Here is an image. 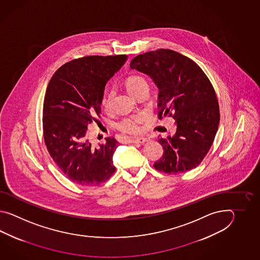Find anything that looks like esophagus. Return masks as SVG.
Listing matches in <instances>:
<instances>
[{
  "label": "esophagus",
  "mask_w": 260,
  "mask_h": 260,
  "mask_svg": "<svg viewBox=\"0 0 260 260\" xmlns=\"http://www.w3.org/2000/svg\"><path fill=\"white\" fill-rule=\"evenodd\" d=\"M131 141H132V143H145V142L149 141V139L140 137V138H134Z\"/></svg>",
  "instance_id": "esophagus-1"
}]
</instances>
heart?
I'll use <instances>...</instances> for the list:
<instances>
[{
  "mask_svg": "<svg viewBox=\"0 0 260 260\" xmlns=\"http://www.w3.org/2000/svg\"><path fill=\"white\" fill-rule=\"evenodd\" d=\"M126 87L128 91L133 94L136 95L138 92L143 88H149L147 80L140 75H133L128 78L126 81ZM102 106L105 109L106 111H111L112 109V92L106 94L102 99ZM146 119V115L143 113H139L136 115L127 117L122 119L119 122L118 127L122 132L135 134L140 130L139 124L142 123Z\"/></svg>",
  "mask_w": 260,
  "mask_h": 260,
  "instance_id": "b5f03b06",
  "label": "heart"
}]
</instances>
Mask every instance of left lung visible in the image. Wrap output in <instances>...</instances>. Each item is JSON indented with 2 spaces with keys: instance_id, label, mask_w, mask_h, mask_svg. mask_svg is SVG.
<instances>
[{
  "instance_id": "8db88e82",
  "label": "left lung",
  "mask_w": 260,
  "mask_h": 260,
  "mask_svg": "<svg viewBox=\"0 0 260 260\" xmlns=\"http://www.w3.org/2000/svg\"><path fill=\"white\" fill-rule=\"evenodd\" d=\"M131 70L147 74L159 89V118L173 116L177 132L158 138L165 150L155 169L185 173L199 166L209 151L219 124V106L209 79L194 61L169 49L138 55Z\"/></svg>"
}]
</instances>
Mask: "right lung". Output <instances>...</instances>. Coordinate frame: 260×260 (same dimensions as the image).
Returning a JSON list of instances; mask_svg holds the SVG:
<instances>
[{"label":"right lung","instance_id":"1","mask_svg":"<svg viewBox=\"0 0 260 260\" xmlns=\"http://www.w3.org/2000/svg\"><path fill=\"white\" fill-rule=\"evenodd\" d=\"M127 55H90L70 61L51 78L44 96L43 129L50 156L72 182L93 187L105 182L116 168L115 138L95 148L87 125L100 117L106 83Z\"/></svg>","mask_w":260,"mask_h":260}]
</instances>
